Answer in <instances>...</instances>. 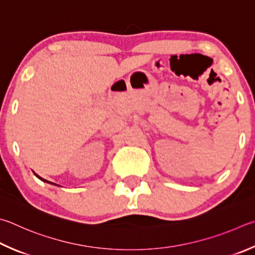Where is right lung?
I'll list each match as a JSON object with an SVG mask.
<instances>
[{
  "label": "right lung",
  "instance_id": "right-lung-1",
  "mask_svg": "<svg viewBox=\"0 0 255 255\" xmlns=\"http://www.w3.org/2000/svg\"><path fill=\"white\" fill-rule=\"evenodd\" d=\"M34 175H35V176H36V177H38V178H40L41 180H43V182H45V183H50V184H52V183H51V182H48V180H45V179H43L42 177H40V176H39L38 174H35V173H34Z\"/></svg>",
  "mask_w": 255,
  "mask_h": 255
}]
</instances>
